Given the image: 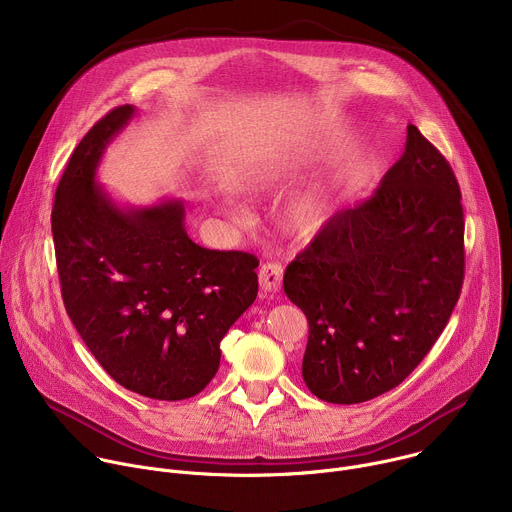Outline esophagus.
I'll return each instance as SVG.
<instances>
[{
	"label": "esophagus",
	"mask_w": 512,
	"mask_h": 512,
	"mask_svg": "<svg viewBox=\"0 0 512 512\" xmlns=\"http://www.w3.org/2000/svg\"><path fill=\"white\" fill-rule=\"evenodd\" d=\"M281 277H283V267L279 263H265L261 265L259 269V281H261V287L265 291H269V294H275V291H279L281 287Z\"/></svg>",
	"instance_id": "34e87169"
}]
</instances>
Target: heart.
I'll return each instance as SVG.
<instances>
[{"label": "heart", "instance_id": "1", "mask_svg": "<svg viewBox=\"0 0 512 512\" xmlns=\"http://www.w3.org/2000/svg\"><path fill=\"white\" fill-rule=\"evenodd\" d=\"M298 160L291 154H269L255 162L245 176V186L249 190H265L279 180L287 178L296 170ZM334 214V192L330 186L316 184L300 192L287 208V223L298 233L320 231Z\"/></svg>", "mask_w": 512, "mask_h": 512}]
</instances>
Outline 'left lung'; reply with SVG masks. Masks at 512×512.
<instances>
[{
    "mask_svg": "<svg viewBox=\"0 0 512 512\" xmlns=\"http://www.w3.org/2000/svg\"><path fill=\"white\" fill-rule=\"evenodd\" d=\"M458 180L415 125L377 190L336 212L283 275L308 318L302 362L322 401L375 399L409 377L444 332L464 281Z\"/></svg>",
    "mask_w": 512,
    "mask_h": 512,
    "instance_id": "1",
    "label": "left lung"
}]
</instances>
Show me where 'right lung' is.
Wrapping results in <instances>:
<instances>
[{
	"label": "right lung",
	"mask_w": 512,
	"mask_h": 512,
	"mask_svg": "<svg viewBox=\"0 0 512 512\" xmlns=\"http://www.w3.org/2000/svg\"><path fill=\"white\" fill-rule=\"evenodd\" d=\"M135 111H109L72 152L52 208L56 265L68 318L101 367L137 395L182 401L216 375L221 340L257 298L259 261L196 245L180 198L129 206L97 182Z\"/></svg>",
	"instance_id": "add662e5"
}]
</instances>
